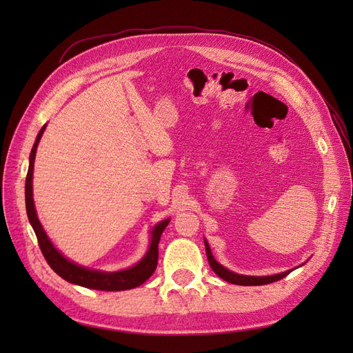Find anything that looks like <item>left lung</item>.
<instances>
[{
  "instance_id": "1",
  "label": "left lung",
  "mask_w": 353,
  "mask_h": 353,
  "mask_svg": "<svg viewBox=\"0 0 353 353\" xmlns=\"http://www.w3.org/2000/svg\"><path fill=\"white\" fill-rule=\"evenodd\" d=\"M205 245H206L208 261L210 263V268L213 270V272H215L216 275H219L222 280H225L227 283H231V284H239V285H263V284H270V283L279 281V280L284 279V276H287L288 274H290V271H285V272L276 274V275H270V276H249V275H240V274H236V272H231L227 268H223V266L219 265L215 259H213L208 241H205Z\"/></svg>"
}]
</instances>
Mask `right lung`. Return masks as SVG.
Masks as SVG:
<instances>
[{
	"label": "right lung",
	"instance_id": "obj_1",
	"mask_svg": "<svg viewBox=\"0 0 353 353\" xmlns=\"http://www.w3.org/2000/svg\"><path fill=\"white\" fill-rule=\"evenodd\" d=\"M46 131V125L41 128V131L37 137L35 144L32 147L30 152V160H29V169L26 175V184H25V200H26V213L32 228H34L39 249L44 254L47 263L51 266V270L57 275H60L63 280L69 283L78 284L87 288H94V290H105V292H119V290H130V288L141 285L145 280H148L154 272L159 259V241L160 236H162L163 230L168 227L170 219L162 221L154 227L153 237L150 243V249H148L147 254L143 258V261L138 262L135 266L130 270L117 271V272H100L82 268V266L74 265L73 262L68 261L65 256H61L54 245L48 240L46 231L42 230L41 222L38 221L34 199H32V174H34V162H35V153L37 147L41 140L42 134Z\"/></svg>",
	"mask_w": 353,
	"mask_h": 353
}]
</instances>
